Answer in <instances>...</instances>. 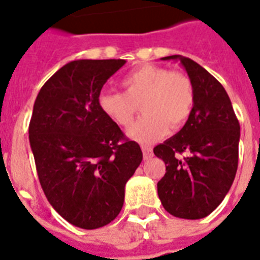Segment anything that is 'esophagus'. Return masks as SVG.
Instances as JSON below:
<instances>
[{"mask_svg":"<svg viewBox=\"0 0 260 260\" xmlns=\"http://www.w3.org/2000/svg\"><path fill=\"white\" fill-rule=\"evenodd\" d=\"M142 151H143V157H145V160L151 159V157H152L151 147H147V146H142Z\"/></svg>","mask_w":260,"mask_h":260,"instance_id":"obj_1","label":"esophagus"}]
</instances>
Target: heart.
Masks as SVG:
<instances>
[{
  "instance_id": "heart-1",
  "label": "heart",
  "mask_w": 260,
  "mask_h": 260,
  "mask_svg": "<svg viewBox=\"0 0 260 260\" xmlns=\"http://www.w3.org/2000/svg\"><path fill=\"white\" fill-rule=\"evenodd\" d=\"M123 92L103 90L97 97L100 110L119 127L128 128L141 104L143 117L130 130L142 143H151L167 128L176 130L187 122L194 105L193 84L183 72L145 64L122 77Z\"/></svg>"
}]
</instances>
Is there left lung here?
<instances>
[{
  "instance_id": "obj_1",
  "label": "left lung",
  "mask_w": 260,
  "mask_h": 260,
  "mask_svg": "<svg viewBox=\"0 0 260 260\" xmlns=\"http://www.w3.org/2000/svg\"><path fill=\"white\" fill-rule=\"evenodd\" d=\"M161 59L180 60L193 84L194 105L180 132L154 148L166 163L157 194L172 216L204 218L222 203L234 181L241 127L232 101L216 77L189 57ZM181 153L186 156L180 158Z\"/></svg>"
}]
</instances>
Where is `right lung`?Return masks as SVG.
Returning a JSON list of instances; mask_svg holds the SVG:
<instances>
[{
    "label": "right lung",
    "instance_id": "1",
    "mask_svg": "<svg viewBox=\"0 0 260 260\" xmlns=\"http://www.w3.org/2000/svg\"><path fill=\"white\" fill-rule=\"evenodd\" d=\"M126 60H73L35 100L28 139L42 189L64 219L81 229L118 216L142 150L99 108L97 97Z\"/></svg>",
    "mask_w": 260,
    "mask_h": 260
}]
</instances>
